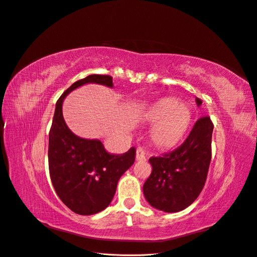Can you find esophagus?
I'll return each mask as SVG.
<instances>
[{
    "label": "esophagus",
    "mask_w": 257,
    "mask_h": 257,
    "mask_svg": "<svg viewBox=\"0 0 257 257\" xmlns=\"http://www.w3.org/2000/svg\"><path fill=\"white\" fill-rule=\"evenodd\" d=\"M147 159V155H146V150L144 147H140L137 150V160L140 161H145Z\"/></svg>",
    "instance_id": "esophagus-1"
}]
</instances>
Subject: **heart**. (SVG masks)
Instances as JSON below:
<instances>
[{
  "mask_svg": "<svg viewBox=\"0 0 257 257\" xmlns=\"http://www.w3.org/2000/svg\"><path fill=\"white\" fill-rule=\"evenodd\" d=\"M145 120L152 126V139L157 147L170 150L177 146L191 126L193 115L178 99L165 97L153 103L145 112Z\"/></svg>",
  "mask_w": 257,
  "mask_h": 257,
  "instance_id": "b5f03b06",
  "label": "heart"
}]
</instances>
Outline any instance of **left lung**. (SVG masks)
<instances>
[{"instance_id":"1","label":"left lung","mask_w":257,"mask_h":257,"mask_svg":"<svg viewBox=\"0 0 257 257\" xmlns=\"http://www.w3.org/2000/svg\"><path fill=\"white\" fill-rule=\"evenodd\" d=\"M196 102L200 105L202 100L196 98ZM212 130L210 117H201L176 150L150 159L153 171L143 186V192L153 207L165 212H177L196 200L208 174Z\"/></svg>"}]
</instances>
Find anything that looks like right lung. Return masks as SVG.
Returning <instances> with one entry per match:
<instances>
[{"mask_svg":"<svg viewBox=\"0 0 257 257\" xmlns=\"http://www.w3.org/2000/svg\"><path fill=\"white\" fill-rule=\"evenodd\" d=\"M86 83L113 86L107 74H90L68 87L56 102L49 132L48 160L52 185L62 202L70 210L89 216L105 209L116 191L117 183L136 160V148L125 154H110L99 140L73 135L62 113L64 98Z\"/></svg>","mask_w":257,"mask_h":257,"instance_id":"add662e5","label":"right lung"}]
</instances>
